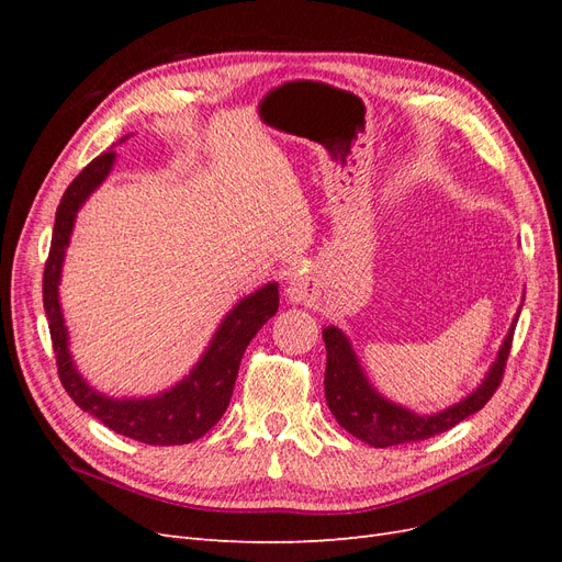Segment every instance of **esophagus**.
Instances as JSON below:
<instances>
[{"label":"esophagus","mask_w":562,"mask_h":562,"mask_svg":"<svg viewBox=\"0 0 562 562\" xmlns=\"http://www.w3.org/2000/svg\"><path fill=\"white\" fill-rule=\"evenodd\" d=\"M285 295L293 302H310L318 295V281L310 274H300V277L291 279V283H288Z\"/></svg>","instance_id":"esophagus-1"}]
</instances>
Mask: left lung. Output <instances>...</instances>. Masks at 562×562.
Masks as SVG:
<instances>
[{
  "mask_svg": "<svg viewBox=\"0 0 562 562\" xmlns=\"http://www.w3.org/2000/svg\"><path fill=\"white\" fill-rule=\"evenodd\" d=\"M516 321L512 330H508L497 361L492 363L485 382L462 403L427 417H419L375 394V389L366 382L359 361H356L342 330L328 326L323 330V342H326V380H323V386H326V401L330 413L339 422V427L372 448L417 443V440H427L431 436L443 434L469 415L479 413L495 396V391L499 389L504 378L508 353H512Z\"/></svg>",
  "mask_w": 562,
  "mask_h": 562,
  "instance_id": "1",
  "label": "left lung"
}]
</instances>
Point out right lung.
I'll return each mask as SVG.
<instances>
[{
	"instance_id": "right-lung-1",
	"label": "right lung",
	"mask_w": 562,
	"mask_h": 562,
	"mask_svg": "<svg viewBox=\"0 0 562 562\" xmlns=\"http://www.w3.org/2000/svg\"><path fill=\"white\" fill-rule=\"evenodd\" d=\"M114 161V149L95 157L67 187L56 211L54 236H50L48 258L44 265V312L48 318L50 342H54L56 368L60 384L70 398L103 422L114 434L140 440L147 446H184L213 429L225 415L244 351L265 323L279 310V285L269 283L258 293L248 295L227 314L217 328L209 351L199 366L178 386L168 389L157 398L114 401L98 394L79 378L67 351V330L58 302V281L67 241L75 225V215L87 196L105 180Z\"/></svg>"
}]
</instances>
